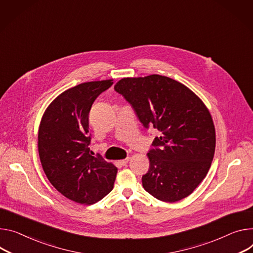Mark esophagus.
<instances>
[{
    "instance_id": "34e87169",
    "label": "esophagus",
    "mask_w": 253,
    "mask_h": 253,
    "mask_svg": "<svg viewBox=\"0 0 253 253\" xmlns=\"http://www.w3.org/2000/svg\"><path fill=\"white\" fill-rule=\"evenodd\" d=\"M130 160V158L129 157H127V158H125V159H122V160H119V164L121 165V166H126L127 164H128V162Z\"/></svg>"
}]
</instances>
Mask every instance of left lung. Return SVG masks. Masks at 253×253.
Listing matches in <instances>:
<instances>
[{
	"mask_svg": "<svg viewBox=\"0 0 253 253\" xmlns=\"http://www.w3.org/2000/svg\"><path fill=\"white\" fill-rule=\"evenodd\" d=\"M114 88L146 129L160 132L147 153L144 190L169 203L191 195L208 173L215 153V127L208 109L186 85L159 75L122 79Z\"/></svg>",
	"mask_w": 253,
	"mask_h": 253,
	"instance_id": "1",
	"label": "left lung"
}]
</instances>
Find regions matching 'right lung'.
<instances>
[{"label": "right lung", "instance_id": "add662e5", "mask_svg": "<svg viewBox=\"0 0 253 253\" xmlns=\"http://www.w3.org/2000/svg\"><path fill=\"white\" fill-rule=\"evenodd\" d=\"M114 83L80 84L63 91L45 111L38 133L43 170L64 197L80 204H94L114 187L117 168L89 149L88 114L95 100Z\"/></svg>", "mask_w": 253, "mask_h": 253}]
</instances>
